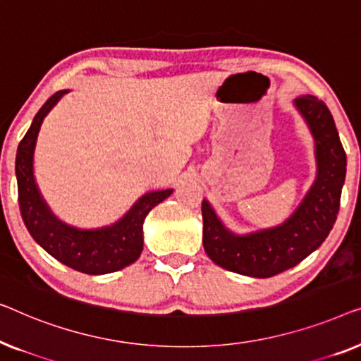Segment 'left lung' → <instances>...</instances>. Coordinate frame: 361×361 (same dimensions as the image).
Listing matches in <instances>:
<instances>
[{
    "mask_svg": "<svg viewBox=\"0 0 361 361\" xmlns=\"http://www.w3.org/2000/svg\"><path fill=\"white\" fill-rule=\"evenodd\" d=\"M314 139L316 180L291 216L275 227L248 233L227 229L202 201V245L216 265L238 275L270 278L296 267L321 247L338 214L347 155L326 103L307 94L293 101Z\"/></svg>",
    "mask_w": 361,
    "mask_h": 361,
    "instance_id": "left-lung-1",
    "label": "left lung"
}]
</instances>
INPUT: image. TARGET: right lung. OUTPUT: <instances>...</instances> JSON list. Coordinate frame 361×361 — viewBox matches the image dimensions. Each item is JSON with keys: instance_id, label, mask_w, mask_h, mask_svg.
Returning <instances> with one entry per match:
<instances>
[{"instance_id": "right-lung-1", "label": "right lung", "mask_w": 361, "mask_h": 361, "mask_svg": "<svg viewBox=\"0 0 361 361\" xmlns=\"http://www.w3.org/2000/svg\"><path fill=\"white\" fill-rule=\"evenodd\" d=\"M70 90H60L45 101L19 142L16 178L19 207L24 224L35 242L60 263L86 275H106L129 267L144 248V221L173 190L149 191L113 224L98 229H80L59 219L40 195L34 176V152L45 116Z\"/></svg>"}]
</instances>
